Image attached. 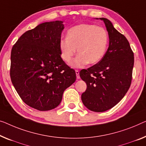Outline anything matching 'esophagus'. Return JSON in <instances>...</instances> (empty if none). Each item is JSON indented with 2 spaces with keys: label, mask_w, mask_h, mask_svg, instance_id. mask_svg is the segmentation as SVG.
Here are the masks:
<instances>
[{
  "label": "esophagus",
  "mask_w": 146,
  "mask_h": 146,
  "mask_svg": "<svg viewBox=\"0 0 146 146\" xmlns=\"http://www.w3.org/2000/svg\"><path fill=\"white\" fill-rule=\"evenodd\" d=\"M75 73H76V76H77V79H80V76H79V71L78 70H75Z\"/></svg>",
  "instance_id": "esophagus-1"
}]
</instances>
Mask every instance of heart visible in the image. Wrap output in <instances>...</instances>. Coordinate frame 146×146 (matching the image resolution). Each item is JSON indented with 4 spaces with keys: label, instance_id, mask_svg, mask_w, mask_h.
Masks as SVG:
<instances>
[{
    "label": "heart",
    "instance_id": "1",
    "mask_svg": "<svg viewBox=\"0 0 146 146\" xmlns=\"http://www.w3.org/2000/svg\"><path fill=\"white\" fill-rule=\"evenodd\" d=\"M109 42L107 31L92 24H80L67 31L66 39L60 41L59 48L62 59L70 63L76 53L71 66L82 68L88 64H96L105 55Z\"/></svg>",
    "mask_w": 146,
    "mask_h": 146
}]
</instances>
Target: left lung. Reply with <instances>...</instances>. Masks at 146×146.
<instances>
[{
  "mask_svg": "<svg viewBox=\"0 0 146 146\" xmlns=\"http://www.w3.org/2000/svg\"><path fill=\"white\" fill-rule=\"evenodd\" d=\"M100 19L104 21L108 32V49L100 62L79 73L87 85L81 95L82 102L95 112L109 110L123 99L131 84L134 66V53L127 38L109 19Z\"/></svg>",
  "mask_w": 146,
  "mask_h": 146,
  "instance_id": "left-lung-1",
  "label": "left lung"
}]
</instances>
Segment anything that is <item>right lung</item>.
<instances>
[{"mask_svg":"<svg viewBox=\"0 0 146 146\" xmlns=\"http://www.w3.org/2000/svg\"><path fill=\"white\" fill-rule=\"evenodd\" d=\"M62 21L40 23L26 31L11 51L10 78L30 107L48 111L59 106L64 90L76 80L74 69L60 56Z\"/></svg>","mask_w":146,"mask_h":146,"instance_id":"add662e5","label":"right lung"}]
</instances>
